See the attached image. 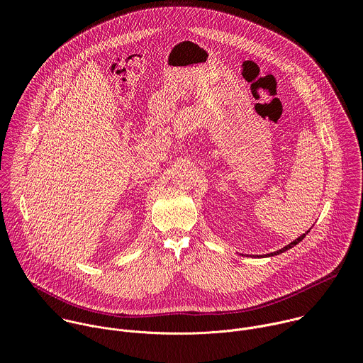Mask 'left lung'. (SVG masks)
I'll list each match as a JSON object with an SVG mask.
<instances>
[{"label":"left lung","instance_id":"left-lung-1","mask_svg":"<svg viewBox=\"0 0 363 363\" xmlns=\"http://www.w3.org/2000/svg\"><path fill=\"white\" fill-rule=\"evenodd\" d=\"M308 231H310V230H308ZM308 231H306L304 234H301L298 238H296L294 241H291L290 244H287V245H286V247H283L281 250H277V251H274V252H270V254H264V255H257V257H273V255H279V254H281V252H284V251H287V250L293 248L294 245H297V244H298V242H300V241H301V240H303V238H304V237L308 234ZM250 257H251V255H250ZM252 257H254V255H252Z\"/></svg>","mask_w":363,"mask_h":363}]
</instances>
